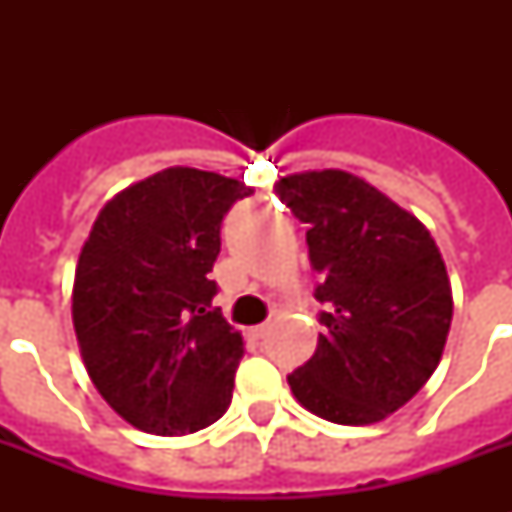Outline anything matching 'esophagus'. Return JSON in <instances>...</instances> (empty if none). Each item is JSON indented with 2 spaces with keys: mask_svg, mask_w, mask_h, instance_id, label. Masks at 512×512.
I'll return each instance as SVG.
<instances>
[{
  "mask_svg": "<svg viewBox=\"0 0 512 512\" xmlns=\"http://www.w3.org/2000/svg\"><path fill=\"white\" fill-rule=\"evenodd\" d=\"M265 335H268V327H265V324H260V327L247 329V337H249V340H252V342H260Z\"/></svg>",
  "mask_w": 512,
  "mask_h": 512,
  "instance_id": "1",
  "label": "esophagus"
}]
</instances>
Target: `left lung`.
I'll list each match as a JSON object with an SVG mask.
<instances>
[{"instance_id":"8db88e82","label":"left lung","mask_w":512,"mask_h":512,"mask_svg":"<svg viewBox=\"0 0 512 512\" xmlns=\"http://www.w3.org/2000/svg\"><path fill=\"white\" fill-rule=\"evenodd\" d=\"M279 196L308 223L313 297L324 335L289 374L295 398L329 422L369 425L436 372L452 327V287L428 228L342 170L281 177Z\"/></svg>"}]
</instances>
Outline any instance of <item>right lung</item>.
<instances>
[{"mask_svg":"<svg viewBox=\"0 0 512 512\" xmlns=\"http://www.w3.org/2000/svg\"><path fill=\"white\" fill-rule=\"evenodd\" d=\"M252 196L233 177L170 167L108 201L84 241L74 329L92 385L119 417L183 436L225 414L244 340L212 308L220 225Z\"/></svg>","mask_w":512,"mask_h":512,"instance_id":"add662e5","label":"right lung"}]
</instances>
